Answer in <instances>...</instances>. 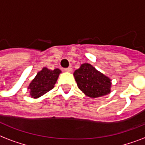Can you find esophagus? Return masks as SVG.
<instances>
[{
	"label": "esophagus",
	"mask_w": 145,
	"mask_h": 145,
	"mask_svg": "<svg viewBox=\"0 0 145 145\" xmlns=\"http://www.w3.org/2000/svg\"><path fill=\"white\" fill-rule=\"evenodd\" d=\"M64 70L66 72H72V69L71 67H68V68H66V69H64Z\"/></svg>",
	"instance_id": "esophagus-1"
}]
</instances>
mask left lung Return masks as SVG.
Returning <instances> with one entry per match:
<instances>
[{"label":"left lung","instance_id":"left-lung-1","mask_svg":"<svg viewBox=\"0 0 145 145\" xmlns=\"http://www.w3.org/2000/svg\"><path fill=\"white\" fill-rule=\"evenodd\" d=\"M73 75L78 88L88 97L96 98L110 92V78L89 63L81 65Z\"/></svg>","mask_w":145,"mask_h":145}]
</instances>
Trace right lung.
I'll return each instance as SVG.
<instances>
[{
	"instance_id": "right-lung-1",
	"label": "right lung",
	"mask_w": 145,
	"mask_h": 145,
	"mask_svg": "<svg viewBox=\"0 0 145 145\" xmlns=\"http://www.w3.org/2000/svg\"><path fill=\"white\" fill-rule=\"evenodd\" d=\"M60 72L61 71L59 69L50 70L44 67L37 73L28 87V89L30 90L31 97L39 98L54 88Z\"/></svg>"
}]
</instances>
